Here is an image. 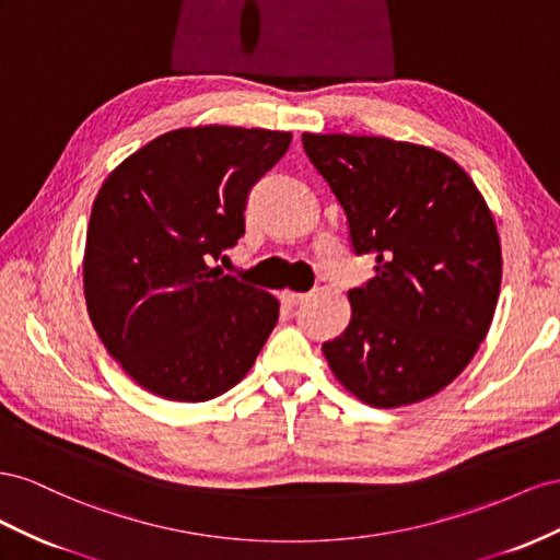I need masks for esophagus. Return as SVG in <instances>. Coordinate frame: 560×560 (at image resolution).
<instances>
[{"mask_svg": "<svg viewBox=\"0 0 560 560\" xmlns=\"http://www.w3.org/2000/svg\"><path fill=\"white\" fill-rule=\"evenodd\" d=\"M281 300H283V305L295 307V305H300V302H305L307 295L305 293H295V291H283Z\"/></svg>", "mask_w": 560, "mask_h": 560, "instance_id": "obj_1", "label": "esophagus"}]
</instances>
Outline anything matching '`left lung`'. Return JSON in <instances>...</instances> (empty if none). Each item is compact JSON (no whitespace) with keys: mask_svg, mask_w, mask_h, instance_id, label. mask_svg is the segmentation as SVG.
Returning a JSON list of instances; mask_svg holds the SVG:
<instances>
[{"mask_svg":"<svg viewBox=\"0 0 560 560\" xmlns=\"http://www.w3.org/2000/svg\"><path fill=\"white\" fill-rule=\"evenodd\" d=\"M377 275L349 291L351 322L324 345L359 401L398 408L439 394L486 340L502 281L498 225L448 154L380 136L302 133Z\"/></svg>","mask_w":560,"mask_h":560,"instance_id":"left-lung-1","label":"left lung"}]
</instances>
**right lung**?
Wrapping results in <instances>:
<instances>
[{"instance_id": "right-lung-1", "label": "right lung", "mask_w": 560, "mask_h": 560, "mask_svg": "<svg viewBox=\"0 0 560 560\" xmlns=\"http://www.w3.org/2000/svg\"><path fill=\"white\" fill-rule=\"evenodd\" d=\"M289 131L187 126L150 140L95 195L84 248L89 318L107 354L154 396L201 404L253 369L279 300L211 260L244 234L253 183Z\"/></svg>"}]
</instances>
